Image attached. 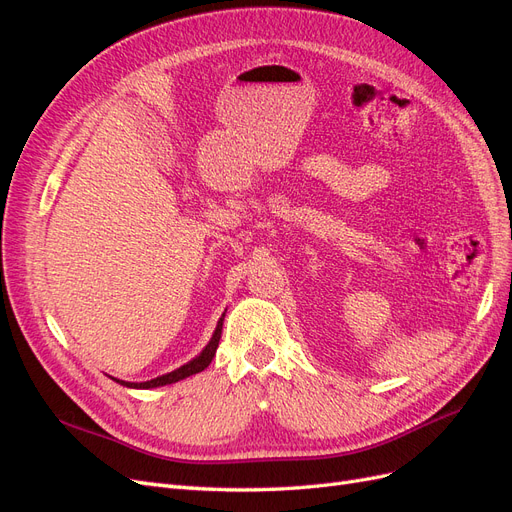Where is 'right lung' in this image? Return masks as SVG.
Returning <instances> with one entry per match:
<instances>
[{
    "label": "right lung",
    "mask_w": 512,
    "mask_h": 512,
    "mask_svg": "<svg viewBox=\"0 0 512 512\" xmlns=\"http://www.w3.org/2000/svg\"><path fill=\"white\" fill-rule=\"evenodd\" d=\"M222 324H224V316L218 320V327H215V333L213 337L209 339V344L205 346V350L200 352L196 359H192L190 363L181 365L179 369L170 371V374H164V376H158L153 380H147V382H126V380H117L119 384L128 386V389H156V386H164V384H173V382H179L183 378L188 376H194L198 374V371H203L209 367V363L213 361L215 356V350H218V344H220V337H222Z\"/></svg>",
    "instance_id": "right-lung-1"
}]
</instances>
